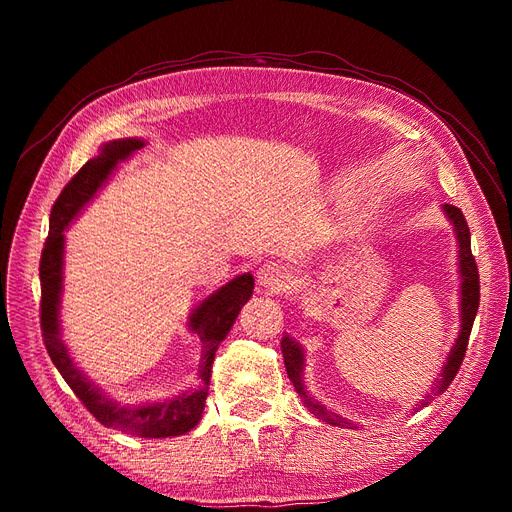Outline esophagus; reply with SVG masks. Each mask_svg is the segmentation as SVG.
Returning a JSON list of instances; mask_svg holds the SVG:
<instances>
[{
	"label": "esophagus",
	"mask_w": 512,
	"mask_h": 512,
	"mask_svg": "<svg viewBox=\"0 0 512 512\" xmlns=\"http://www.w3.org/2000/svg\"><path fill=\"white\" fill-rule=\"evenodd\" d=\"M288 282H290V272L280 263H272V261L263 263L257 270V284L265 292L280 294L282 290L288 288Z\"/></svg>",
	"instance_id": "esophagus-1"
}]
</instances>
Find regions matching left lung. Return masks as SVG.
I'll use <instances>...</instances> for the list:
<instances>
[{
    "mask_svg": "<svg viewBox=\"0 0 512 512\" xmlns=\"http://www.w3.org/2000/svg\"><path fill=\"white\" fill-rule=\"evenodd\" d=\"M444 211L450 218V222L454 224L456 230V238H459V259H461V276H463V286H461V317H463V324H461V334L456 338V344L452 346V351L448 355V361L442 369V378L438 384H434L432 394H427L425 400H421L419 405H415V409H423L425 405H429L438 394H442L454 380V375L459 373L461 363L465 359V351H467V344H469V336H471V328H473V321L477 315V307H479V272H477V263L475 257L471 253V232L467 226L465 215L459 207L454 205H444ZM282 355H284V365H286V373L288 378L297 390V394L303 398V402L307 405V409L321 421H326L330 425H348L342 417H338L336 413L326 411L324 407L315 402L311 396H307L303 380H301V373H303V351L301 346L294 342L288 336H282Z\"/></svg>",
    "mask_w": 512,
    "mask_h": 512,
    "instance_id": "8db88e82",
    "label": "left lung"
}]
</instances>
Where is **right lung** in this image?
Wrapping results in <instances>:
<instances>
[{
  "label": "right lung",
  "instance_id": "add662e5",
  "mask_svg": "<svg viewBox=\"0 0 512 512\" xmlns=\"http://www.w3.org/2000/svg\"><path fill=\"white\" fill-rule=\"evenodd\" d=\"M145 143L139 139H122L103 145L101 153L80 168L64 191L51 207L49 234L41 251L39 278H41V334L47 355L58 367L66 384L83 402L87 411L105 427L118 432L139 436V438H168L182 436L201 421L203 407L207 400V386L211 378V363L220 342L230 332L234 319L253 294V276L245 274L222 286L211 294L207 301L191 315V330L197 332L203 344V359L199 378L201 386L195 392H186L174 400L161 405L147 407H118L116 402L99 394L95 386L87 382L68 357L66 346L60 338V294H62V251H64V230L70 220L80 211L97 188L112 174L120 159H126L132 151L141 149Z\"/></svg>",
  "mask_w": 512,
  "mask_h": 512
}]
</instances>
